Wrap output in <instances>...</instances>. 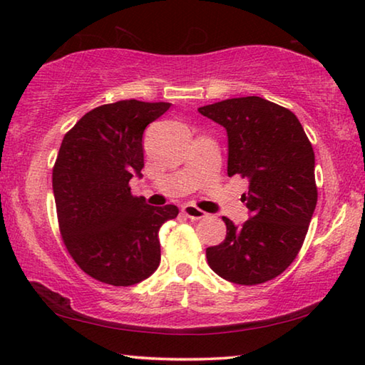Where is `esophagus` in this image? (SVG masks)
Here are the masks:
<instances>
[{
  "instance_id": "34e87169",
  "label": "esophagus",
  "mask_w": 365,
  "mask_h": 365,
  "mask_svg": "<svg viewBox=\"0 0 365 365\" xmlns=\"http://www.w3.org/2000/svg\"><path fill=\"white\" fill-rule=\"evenodd\" d=\"M182 212L187 215L188 219H193V220H200V219H205L206 217V212L205 211H201V209H197L196 206H193V205H187V206H183L182 207Z\"/></svg>"
}]
</instances>
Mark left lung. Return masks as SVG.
<instances>
[{"label": "left lung", "instance_id": "1", "mask_svg": "<svg viewBox=\"0 0 365 365\" xmlns=\"http://www.w3.org/2000/svg\"><path fill=\"white\" fill-rule=\"evenodd\" d=\"M197 110L227 130L228 177L250 180L251 217L242 227L222 217L227 237L206 250L209 267L237 285L269 282L298 256L317 205L311 141L292 110L259 96Z\"/></svg>", "mask_w": 365, "mask_h": 365}]
</instances>
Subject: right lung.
<instances>
[{"label": "right lung", "instance_id": "1", "mask_svg": "<svg viewBox=\"0 0 365 365\" xmlns=\"http://www.w3.org/2000/svg\"><path fill=\"white\" fill-rule=\"evenodd\" d=\"M170 103L123 100L91 109L64 135L53 168L59 230L86 275L114 287L150 277L160 261L159 228L178 207H154L128 182L145 165L143 132Z\"/></svg>", "mask_w": 365, "mask_h": 365}]
</instances>
